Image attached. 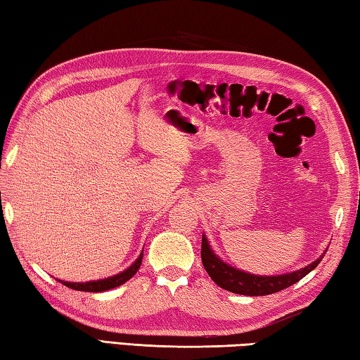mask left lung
Listing matches in <instances>:
<instances>
[{
  "mask_svg": "<svg viewBox=\"0 0 360 360\" xmlns=\"http://www.w3.org/2000/svg\"><path fill=\"white\" fill-rule=\"evenodd\" d=\"M323 256L311 262L310 266H307L305 269L297 270V272L278 276H256L251 274L240 272V270L231 267L221 259H218V257L213 255L212 248L209 247V242H207V238L204 236L202 247H200V257H202L204 269L207 270L210 278L215 281L219 288L226 289V291L242 295H267L283 291V289L292 286L294 283L304 278V276L310 274L314 267H318V264L323 259Z\"/></svg>",
  "mask_w": 360,
  "mask_h": 360,
  "instance_id": "left-lung-1",
  "label": "left lung"
}]
</instances>
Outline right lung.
I'll list each match as a JSON object with an SVG mask.
<instances>
[{"label": "right lung", "instance_id": "1", "mask_svg": "<svg viewBox=\"0 0 360 360\" xmlns=\"http://www.w3.org/2000/svg\"><path fill=\"white\" fill-rule=\"evenodd\" d=\"M142 264V255L139 256V259L132 264V266L124 270L120 275L115 276H110V278H105V280H99V281H88V283H68V281H61L63 285L75 289V291H85V292H101V291H107V289H112V288H117L120 285H123V283L128 281L129 278L136 275V272L141 267Z\"/></svg>", "mask_w": 360, "mask_h": 360}]
</instances>
